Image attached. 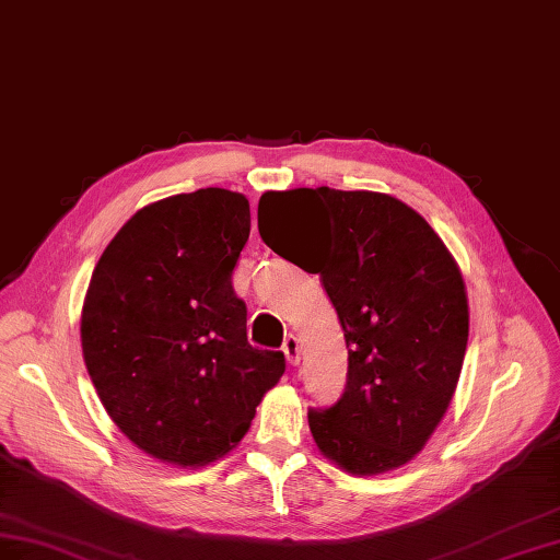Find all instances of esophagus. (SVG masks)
I'll return each mask as SVG.
<instances>
[{
	"instance_id": "34e87169",
	"label": "esophagus",
	"mask_w": 560,
	"mask_h": 560,
	"mask_svg": "<svg viewBox=\"0 0 560 560\" xmlns=\"http://www.w3.org/2000/svg\"><path fill=\"white\" fill-rule=\"evenodd\" d=\"M283 354H285V361H289L291 365H298L300 363V351H302V347H300V340L295 338V335H289V338L283 340Z\"/></svg>"
}]
</instances>
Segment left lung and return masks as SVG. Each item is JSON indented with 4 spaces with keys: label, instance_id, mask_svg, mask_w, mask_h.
Here are the masks:
<instances>
[{
    "label": "left lung",
    "instance_id": "left-lung-1",
    "mask_svg": "<svg viewBox=\"0 0 560 560\" xmlns=\"http://www.w3.org/2000/svg\"><path fill=\"white\" fill-rule=\"evenodd\" d=\"M314 198L315 248L298 256L288 215ZM258 230L322 277L345 330V392L307 412L318 451L359 476L406 465L448 410L465 361L469 305L453 255L420 213L380 191H267Z\"/></svg>",
    "mask_w": 560,
    "mask_h": 560
}]
</instances>
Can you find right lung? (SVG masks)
Segmentation results:
<instances>
[{"label": "right lung", "mask_w": 560, "mask_h": 560, "mask_svg": "<svg viewBox=\"0 0 560 560\" xmlns=\"http://www.w3.org/2000/svg\"><path fill=\"white\" fill-rule=\"evenodd\" d=\"M248 234V199L206 187L140 209L93 269L86 371L124 436L171 465L230 453L285 371L281 351L250 347L232 289Z\"/></svg>", "instance_id": "add662e5"}]
</instances>
